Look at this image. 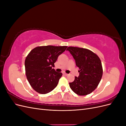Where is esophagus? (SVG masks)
I'll return each mask as SVG.
<instances>
[{"mask_svg": "<svg viewBox=\"0 0 126 126\" xmlns=\"http://www.w3.org/2000/svg\"><path fill=\"white\" fill-rule=\"evenodd\" d=\"M63 75H64V76H68V74H67V73H66V72H64V73H63Z\"/></svg>", "mask_w": 126, "mask_h": 126, "instance_id": "1", "label": "esophagus"}]
</instances>
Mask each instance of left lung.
<instances>
[{"label":"left lung","mask_w":126,"mask_h":126,"mask_svg":"<svg viewBox=\"0 0 126 126\" xmlns=\"http://www.w3.org/2000/svg\"><path fill=\"white\" fill-rule=\"evenodd\" d=\"M69 51L75 60L79 69V77H75L69 86L75 93L79 96L90 94L96 88L102 76L103 70L99 57L89 49L69 47Z\"/></svg>","instance_id":"1"}]
</instances>
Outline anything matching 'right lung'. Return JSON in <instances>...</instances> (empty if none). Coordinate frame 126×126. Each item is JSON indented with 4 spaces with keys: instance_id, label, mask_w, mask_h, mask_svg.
I'll return each instance as SVG.
<instances>
[{
    "instance_id": "right-lung-1",
    "label": "right lung",
    "mask_w": 126,
    "mask_h": 126,
    "mask_svg": "<svg viewBox=\"0 0 126 126\" xmlns=\"http://www.w3.org/2000/svg\"><path fill=\"white\" fill-rule=\"evenodd\" d=\"M67 46H38L30 51L26 57V75L30 86L36 92L46 94L57 87L63 74L52 68L58 56Z\"/></svg>"
}]
</instances>
